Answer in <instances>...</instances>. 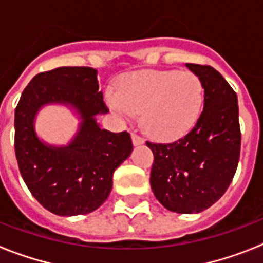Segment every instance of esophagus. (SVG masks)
<instances>
[{"label": "esophagus", "instance_id": "obj_1", "mask_svg": "<svg viewBox=\"0 0 263 263\" xmlns=\"http://www.w3.org/2000/svg\"><path fill=\"white\" fill-rule=\"evenodd\" d=\"M131 136H132V143L135 144V146H140V144L144 143L143 138L138 135V134H135V132H132Z\"/></svg>", "mask_w": 263, "mask_h": 263}]
</instances>
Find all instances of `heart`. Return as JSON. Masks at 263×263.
<instances>
[{"instance_id":"1","label":"heart","mask_w":263,"mask_h":263,"mask_svg":"<svg viewBox=\"0 0 263 263\" xmlns=\"http://www.w3.org/2000/svg\"><path fill=\"white\" fill-rule=\"evenodd\" d=\"M106 101L121 119L140 113V123L153 138L175 140L199 119L204 86L191 71H138L124 76L117 91H107Z\"/></svg>"}]
</instances>
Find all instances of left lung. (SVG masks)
Instances as JSON below:
<instances>
[{"label": "left lung", "instance_id": "left-lung-1", "mask_svg": "<svg viewBox=\"0 0 263 263\" xmlns=\"http://www.w3.org/2000/svg\"><path fill=\"white\" fill-rule=\"evenodd\" d=\"M204 86L203 110L191 131L173 143H152L150 184L171 212L200 213L228 190L240 157L237 95L210 65L185 64Z\"/></svg>", "mask_w": 263, "mask_h": 263}]
</instances>
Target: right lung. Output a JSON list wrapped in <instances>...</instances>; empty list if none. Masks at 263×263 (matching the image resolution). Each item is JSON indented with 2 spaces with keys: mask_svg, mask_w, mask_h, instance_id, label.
<instances>
[{
  "mask_svg": "<svg viewBox=\"0 0 263 263\" xmlns=\"http://www.w3.org/2000/svg\"><path fill=\"white\" fill-rule=\"evenodd\" d=\"M97 69L60 67L32 78L14 110V153L24 183L35 199L57 216L94 212L107 199L113 173L132 152L127 131L102 129L97 115L107 113ZM50 103L71 106L82 120L67 146L39 139L34 117Z\"/></svg>",
  "mask_w": 263,
  "mask_h": 263,
  "instance_id": "right-lung-1",
  "label": "right lung"
}]
</instances>
